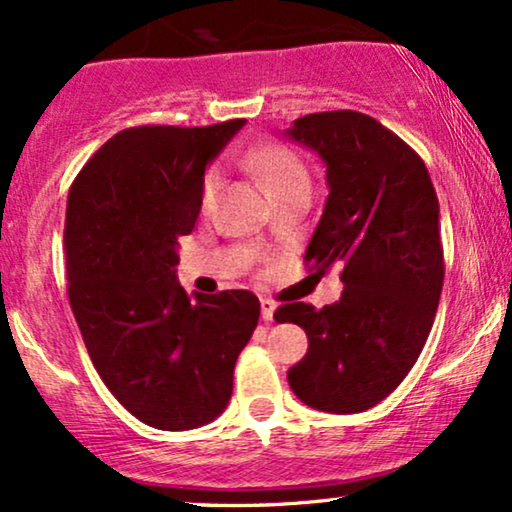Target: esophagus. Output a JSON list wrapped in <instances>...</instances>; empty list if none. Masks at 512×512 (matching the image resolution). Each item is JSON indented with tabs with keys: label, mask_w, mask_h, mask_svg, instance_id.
<instances>
[{
	"label": "esophagus",
	"mask_w": 512,
	"mask_h": 512,
	"mask_svg": "<svg viewBox=\"0 0 512 512\" xmlns=\"http://www.w3.org/2000/svg\"><path fill=\"white\" fill-rule=\"evenodd\" d=\"M260 305H262V320L272 322L274 313H276V303L272 301V298H262Z\"/></svg>",
	"instance_id": "34e87169"
}]
</instances>
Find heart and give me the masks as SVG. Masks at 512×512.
I'll list each match as a JSON object with an SVG mask.
<instances>
[{"mask_svg": "<svg viewBox=\"0 0 512 512\" xmlns=\"http://www.w3.org/2000/svg\"><path fill=\"white\" fill-rule=\"evenodd\" d=\"M245 161H248V166L260 175L262 182L267 185V190L272 192V195H276V192L281 190H289L293 185L310 182V175L308 170H305L301 158L293 154L289 146L279 142L257 144L255 149L248 151ZM219 190H221L219 168H209L202 180V192H199V204H202L204 211L214 209Z\"/></svg>", "mask_w": 512, "mask_h": 512, "instance_id": "b5f03b06", "label": "heart"}]
</instances>
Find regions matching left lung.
<instances>
[{"label": "left lung", "mask_w": 512, "mask_h": 512, "mask_svg": "<svg viewBox=\"0 0 512 512\" xmlns=\"http://www.w3.org/2000/svg\"><path fill=\"white\" fill-rule=\"evenodd\" d=\"M286 134L320 154L330 185L303 262L317 274L342 264L344 284L320 310L276 308V322L308 334L289 385L308 407L356 414L407 378L433 327L445 276L438 197L421 156L375 117L313 113Z\"/></svg>", "instance_id": "obj_1"}]
</instances>
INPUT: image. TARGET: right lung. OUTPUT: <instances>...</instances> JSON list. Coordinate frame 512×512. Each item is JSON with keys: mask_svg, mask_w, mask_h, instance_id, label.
Masks as SVG:
<instances>
[{"mask_svg": "<svg viewBox=\"0 0 512 512\" xmlns=\"http://www.w3.org/2000/svg\"><path fill=\"white\" fill-rule=\"evenodd\" d=\"M243 125L122 129L69 187L64 257L76 325L117 402L161 431L204 426L226 409L260 320L255 293L192 301L175 281L204 170Z\"/></svg>", "mask_w": 512, "mask_h": 512, "instance_id": "1", "label": "right lung"}]
</instances>
